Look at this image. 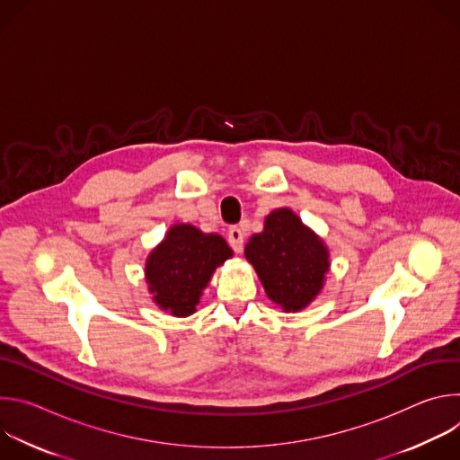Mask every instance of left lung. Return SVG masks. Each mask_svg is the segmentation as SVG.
Here are the masks:
<instances>
[{
	"label": "left lung",
	"instance_id": "left-lung-1",
	"mask_svg": "<svg viewBox=\"0 0 460 460\" xmlns=\"http://www.w3.org/2000/svg\"><path fill=\"white\" fill-rule=\"evenodd\" d=\"M231 256L222 236L202 234L185 224L172 226L147 260L146 277L155 302L176 316L194 313L211 275Z\"/></svg>",
	"mask_w": 460,
	"mask_h": 460
}]
</instances>
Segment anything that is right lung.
Returning a JSON list of instances; mask_svg holds the SVG:
<instances>
[{"label":"right lung","instance_id":"obj_1","mask_svg":"<svg viewBox=\"0 0 460 460\" xmlns=\"http://www.w3.org/2000/svg\"><path fill=\"white\" fill-rule=\"evenodd\" d=\"M268 296L286 311L305 307L322 289L327 273V251L289 209H277L266 218L264 233L245 245Z\"/></svg>","mask_w":460,"mask_h":460}]
</instances>
